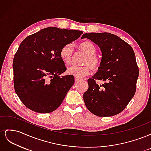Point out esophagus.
I'll return each instance as SVG.
<instances>
[{"mask_svg":"<svg viewBox=\"0 0 151 151\" xmlns=\"http://www.w3.org/2000/svg\"><path fill=\"white\" fill-rule=\"evenodd\" d=\"M81 80L80 78H78V77H75V82L76 83H77V82H78Z\"/></svg>","mask_w":151,"mask_h":151,"instance_id":"1","label":"esophagus"}]
</instances>
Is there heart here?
I'll return each instance as SVG.
<instances>
[{
	"mask_svg": "<svg viewBox=\"0 0 151 151\" xmlns=\"http://www.w3.org/2000/svg\"><path fill=\"white\" fill-rule=\"evenodd\" d=\"M79 48L86 53V56L83 60L84 65L79 66L72 65L68 67L67 72L68 74L74 76L78 78H82L88 75L90 72V68L96 70L101 65V59L97 55V49L95 45L89 41H86L81 43ZM73 55V47L70 43L66 44L61 48L60 51V57L62 61L66 63H69Z\"/></svg>",
	"mask_w": 151,
	"mask_h": 151,
	"instance_id": "obj_1",
	"label": "heart"
}]
</instances>
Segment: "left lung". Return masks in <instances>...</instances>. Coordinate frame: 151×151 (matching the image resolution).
Returning a JSON list of instances; mask_svg holds the SVG:
<instances>
[{"mask_svg": "<svg viewBox=\"0 0 151 151\" xmlns=\"http://www.w3.org/2000/svg\"><path fill=\"white\" fill-rule=\"evenodd\" d=\"M97 44L102 52L101 65L96 74L88 80L84 93L86 106L94 115L111 116L121 113L136 91L139 67L134 50L118 36L109 33L84 34ZM104 80L102 85L96 81Z\"/></svg>", "mask_w": 151, "mask_h": 151, "instance_id": "left-lung-1", "label": "left lung"}]
</instances>
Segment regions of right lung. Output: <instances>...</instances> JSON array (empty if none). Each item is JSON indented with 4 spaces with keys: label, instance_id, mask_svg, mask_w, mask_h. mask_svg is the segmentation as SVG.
<instances>
[{
    "label": "right lung",
    "instance_id": "right-lung-1",
    "mask_svg": "<svg viewBox=\"0 0 151 151\" xmlns=\"http://www.w3.org/2000/svg\"><path fill=\"white\" fill-rule=\"evenodd\" d=\"M83 31L50 27L22 41L14 58V87L21 102L31 110L52 112L59 107L74 84V77L60 75L66 71L60 57L61 48Z\"/></svg>",
    "mask_w": 151,
    "mask_h": 151
}]
</instances>
